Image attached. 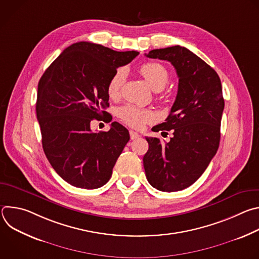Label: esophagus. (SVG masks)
Instances as JSON below:
<instances>
[{
	"mask_svg": "<svg viewBox=\"0 0 259 259\" xmlns=\"http://www.w3.org/2000/svg\"><path fill=\"white\" fill-rule=\"evenodd\" d=\"M129 133H130V138H131L132 140L137 139V138H139V137H140V135H139L137 132H135V131L130 130V131H129Z\"/></svg>",
	"mask_w": 259,
	"mask_h": 259,
	"instance_id": "obj_1",
	"label": "esophagus"
}]
</instances>
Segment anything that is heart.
Returning a JSON list of instances; mask_svg holds the SVG:
<instances>
[{"mask_svg": "<svg viewBox=\"0 0 259 259\" xmlns=\"http://www.w3.org/2000/svg\"><path fill=\"white\" fill-rule=\"evenodd\" d=\"M139 71L155 91L164 89L169 81L168 70L163 64L158 62L144 63L140 66ZM126 78L127 70L124 67L119 68L114 73L107 84V93L109 97L117 98L120 96ZM118 116L125 124L135 129H141L146 123L154 122L156 119L155 114L151 109L140 108L133 104L121 106L118 109Z\"/></svg>", "mask_w": 259, "mask_h": 259, "instance_id": "obj_1", "label": "heart"}]
</instances>
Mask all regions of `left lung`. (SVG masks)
<instances>
[{
    "instance_id": "8db88e82",
    "label": "left lung",
    "mask_w": 259,
    "mask_h": 259,
    "mask_svg": "<svg viewBox=\"0 0 259 259\" xmlns=\"http://www.w3.org/2000/svg\"><path fill=\"white\" fill-rule=\"evenodd\" d=\"M145 56L171 62L178 76L171 112L164 123L152 129L173 130V136L169 142L145 137V176L161 192L181 191L199 179L218 150L225 108L221 82L210 65L186 47L155 49Z\"/></svg>"
}]
</instances>
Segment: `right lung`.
I'll return each mask as SVG.
<instances>
[{
  "label": "right lung",
  "instance_id": "add662e5",
  "mask_svg": "<svg viewBox=\"0 0 259 259\" xmlns=\"http://www.w3.org/2000/svg\"><path fill=\"white\" fill-rule=\"evenodd\" d=\"M138 54L90 42L75 43L40 79L35 110L43 150L56 173L73 187L94 190L104 186L130 139L118 122L99 133L91 130V123L112 121L104 110L109 105L108 81L118 67Z\"/></svg>",
  "mask_w": 259,
  "mask_h": 259
}]
</instances>
